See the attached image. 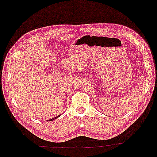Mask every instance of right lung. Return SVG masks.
Wrapping results in <instances>:
<instances>
[{
  "mask_svg": "<svg viewBox=\"0 0 157 157\" xmlns=\"http://www.w3.org/2000/svg\"><path fill=\"white\" fill-rule=\"evenodd\" d=\"M58 117H60V116H56V117H55V118H52V119H50V120H48V121H53V120H55V119H56V118H58Z\"/></svg>",
  "mask_w": 157,
  "mask_h": 157,
  "instance_id": "obj_1",
  "label": "right lung"
}]
</instances>
